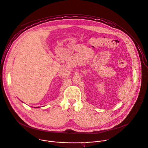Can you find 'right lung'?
I'll return each mask as SVG.
<instances>
[{
  "mask_svg": "<svg viewBox=\"0 0 148 148\" xmlns=\"http://www.w3.org/2000/svg\"><path fill=\"white\" fill-rule=\"evenodd\" d=\"M37 108H38V107H37Z\"/></svg>",
  "mask_w": 148,
  "mask_h": 148,
  "instance_id": "obj_1",
  "label": "right lung"
}]
</instances>
